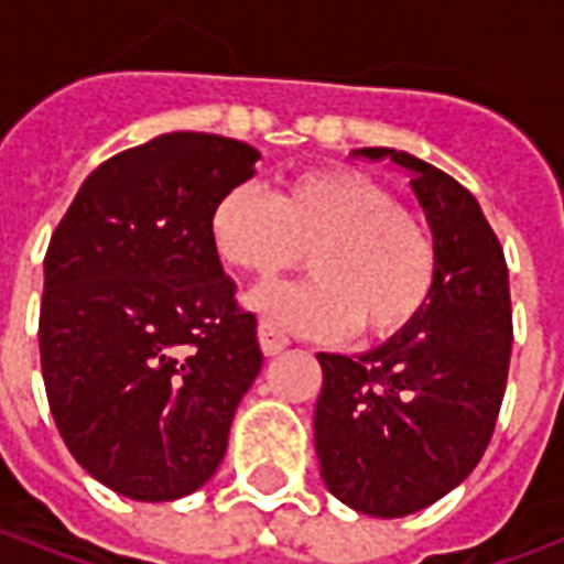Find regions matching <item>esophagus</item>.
Instances as JSON below:
<instances>
[{"label": "esophagus", "mask_w": 564, "mask_h": 564, "mask_svg": "<svg viewBox=\"0 0 564 564\" xmlns=\"http://www.w3.org/2000/svg\"><path fill=\"white\" fill-rule=\"evenodd\" d=\"M257 338H259V347H262V354L265 356H278L281 350H286V344H290V338H286L283 332L274 329L271 323H259Z\"/></svg>", "instance_id": "1"}]
</instances>
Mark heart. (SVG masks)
I'll return each instance as SVG.
<instances>
[{
    "label": "heart",
    "mask_w": 564,
    "mask_h": 564,
    "mask_svg": "<svg viewBox=\"0 0 564 564\" xmlns=\"http://www.w3.org/2000/svg\"><path fill=\"white\" fill-rule=\"evenodd\" d=\"M210 245L235 271L269 281L305 253L311 278L250 293V307L286 332L383 338L420 314L435 283V238L387 186L356 169H319L269 196L253 184L210 208Z\"/></svg>",
    "instance_id": "heart-1"
}]
</instances>
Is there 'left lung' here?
Wrapping results in <instances>:
<instances>
[{
    "mask_svg": "<svg viewBox=\"0 0 564 564\" xmlns=\"http://www.w3.org/2000/svg\"><path fill=\"white\" fill-rule=\"evenodd\" d=\"M354 156L411 172L437 257L425 305L390 341L359 356L317 354L323 484L347 508L392 520L456 489L492 437L513 344L508 262L459 181L404 150Z\"/></svg>",
    "mask_w": 564,
    "mask_h": 564,
    "instance_id": "obj_1",
    "label": "left lung"
}]
</instances>
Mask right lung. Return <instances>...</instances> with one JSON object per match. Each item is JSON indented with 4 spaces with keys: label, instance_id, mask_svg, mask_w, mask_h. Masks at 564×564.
<instances>
[{
    "label": "right lung",
    "instance_id": "add662e5",
    "mask_svg": "<svg viewBox=\"0 0 564 564\" xmlns=\"http://www.w3.org/2000/svg\"><path fill=\"white\" fill-rule=\"evenodd\" d=\"M259 150L169 132L84 181L44 257L39 350L47 404L84 471L135 501H174L217 471L262 368L210 208Z\"/></svg>",
    "mask_w": 564,
    "mask_h": 564
}]
</instances>
